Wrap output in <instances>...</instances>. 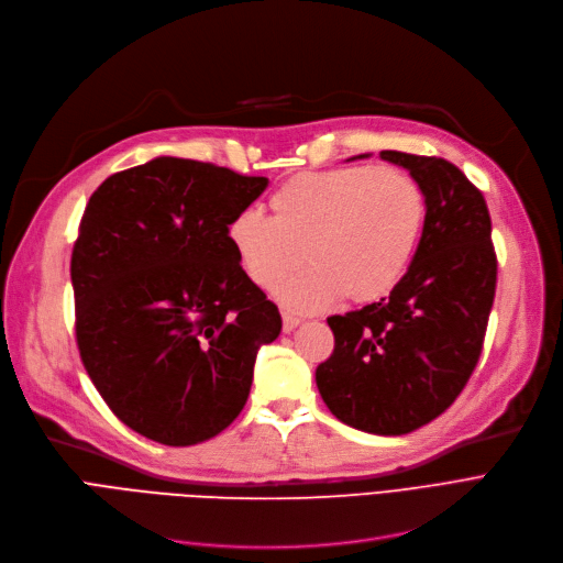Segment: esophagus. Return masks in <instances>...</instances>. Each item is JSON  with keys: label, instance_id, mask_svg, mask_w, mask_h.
<instances>
[{"label": "esophagus", "instance_id": "esophagus-1", "mask_svg": "<svg viewBox=\"0 0 563 563\" xmlns=\"http://www.w3.org/2000/svg\"><path fill=\"white\" fill-rule=\"evenodd\" d=\"M284 332H292L296 330L298 325H302V318L300 316H296V313H288V311H284Z\"/></svg>", "mask_w": 563, "mask_h": 563}]
</instances>
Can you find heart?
<instances>
[{
    "mask_svg": "<svg viewBox=\"0 0 563 563\" xmlns=\"http://www.w3.org/2000/svg\"><path fill=\"white\" fill-rule=\"evenodd\" d=\"M271 210V218L240 210L229 243L263 290H275L305 258V271L277 298L292 311H318L343 296H387L417 250L426 195L404 169L353 165L296 174L277 187Z\"/></svg>",
    "mask_w": 563,
    "mask_h": 563,
    "instance_id": "obj_1",
    "label": "heart"
}]
</instances>
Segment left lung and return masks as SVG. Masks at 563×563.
Returning a JSON list of instances; mask_svg holds the SVG:
<instances>
[{
	"instance_id": "1",
	"label": "left lung",
	"mask_w": 563,
	"mask_h": 563,
	"mask_svg": "<svg viewBox=\"0 0 563 563\" xmlns=\"http://www.w3.org/2000/svg\"><path fill=\"white\" fill-rule=\"evenodd\" d=\"M380 157L421 185V240L389 298L328 318L334 353L316 368V385L339 421L406 435L465 389L484 351L497 254L486 199L456 165L400 151Z\"/></svg>"
}]
</instances>
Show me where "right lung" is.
<instances>
[{
  "label": "right lung",
  "instance_id": "add662e5",
  "mask_svg": "<svg viewBox=\"0 0 563 563\" xmlns=\"http://www.w3.org/2000/svg\"><path fill=\"white\" fill-rule=\"evenodd\" d=\"M267 187L212 163L155 157L91 195L70 256L75 339L132 431L167 446L220 435L245 408L256 351L282 332L229 224Z\"/></svg>",
  "mask_w": 563,
  "mask_h": 563
}]
</instances>
